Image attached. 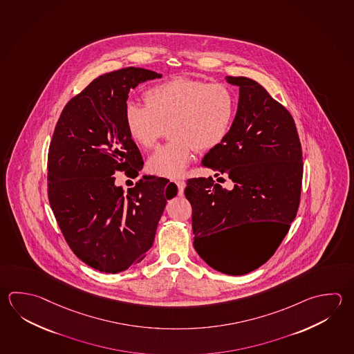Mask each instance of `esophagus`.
<instances>
[{"label":"esophagus","instance_id":"1","mask_svg":"<svg viewBox=\"0 0 354 354\" xmlns=\"http://www.w3.org/2000/svg\"><path fill=\"white\" fill-rule=\"evenodd\" d=\"M175 184H176V187H178V194L179 195H183V193H184V189H185V181L184 180H176L175 181Z\"/></svg>","mask_w":354,"mask_h":354}]
</instances>
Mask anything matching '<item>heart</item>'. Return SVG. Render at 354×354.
Returning <instances> with one entry per match:
<instances>
[{
  "instance_id": "obj_1",
  "label": "heart",
  "mask_w": 354,
  "mask_h": 354,
  "mask_svg": "<svg viewBox=\"0 0 354 354\" xmlns=\"http://www.w3.org/2000/svg\"><path fill=\"white\" fill-rule=\"evenodd\" d=\"M147 106L129 101L124 122L130 139L142 149H151L169 129L173 140L160 147L147 160L153 174L179 178L201 153L221 145L233 127L236 97L224 84H207L175 77L149 87L144 93Z\"/></svg>"
}]
</instances>
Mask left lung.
<instances>
[{
	"label": "left lung",
	"mask_w": 354,
	"mask_h": 354,
	"mask_svg": "<svg viewBox=\"0 0 354 354\" xmlns=\"http://www.w3.org/2000/svg\"><path fill=\"white\" fill-rule=\"evenodd\" d=\"M239 87V102L225 141L210 150L201 167L227 174L232 190L212 176L187 181L193 207L194 248L207 266L229 275L250 273L275 253L287 235L300 201L303 156L292 115L267 90L248 77H225ZM221 179V178H219ZM248 223H272L274 229L247 256L235 259L226 232Z\"/></svg>",
	"instance_id": "obj_1"
}]
</instances>
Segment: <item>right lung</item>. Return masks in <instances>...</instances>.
<instances>
[{
	"mask_svg": "<svg viewBox=\"0 0 354 354\" xmlns=\"http://www.w3.org/2000/svg\"><path fill=\"white\" fill-rule=\"evenodd\" d=\"M158 77L140 67L101 75L67 102L50 142V205L68 247L99 272L119 273L145 258L178 192L156 176H142L127 194L115 185L116 171L136 178L144 165L124 122L129 91Z\"/></svg>",
	"mask_w": 354,
	"mask_h": 354,
	"instance_id": "add662e5",
	"label": "right lung"
}]
</instances>
